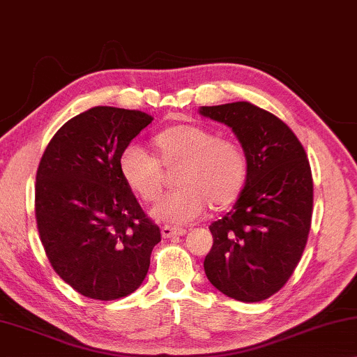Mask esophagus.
I'll return each mask as SVG.
<instances>
[{
    "instance_id": "34e87169",
    "label": "esophagus",
    "mask_w": 357,
    "mask_h": 357,
    "mask_svg": "<svg viewBox=\"0 0 357 357\" xmlns=\"http://www.w3.org/2000/svg\"><path fill=\"white\" fill-rule=\"evenodd\" d=\"M184 233H185L184 228L169 227V225H163V227H162V236H163V238H173V236H181V234H184Z\"/></svg>"
}]
</instances>
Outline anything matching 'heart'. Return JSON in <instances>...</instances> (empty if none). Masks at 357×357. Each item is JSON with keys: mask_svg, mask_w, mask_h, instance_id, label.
Returning <instances> with one entry per match:
<instances>
[{"mask_svg": "<svg viewBox=\"0 0 357 357\" xmlns=\"http://www.w3.org/2000/svg\"><path fill=\"white\" fill-rule=\"evenodd\" d=\"M152 144L157 157L137 144L126 145L119 153L118 169L130 190L152 202L163 188V167L179 165V188L163 194L150 212L160 222L189 223L204 213L208 202L223 207L243 189L248 158L234 140L217 137L197 124H178L158 132Z\"/></svg>", "mask_w": 357, "mask_h": 357, "instance_id": "heart-1", "label": "heart"}]
</instances>
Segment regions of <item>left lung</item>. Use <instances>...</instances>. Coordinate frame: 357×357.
Returning <instances> with one entry per match:
<instances>
[{"instance_id": "8db88e82", "label": "left lung", "mask_w": 357, "mask_h": 357, "mask_svg": "<svg viewBox=\"0 0 357 357\" xmlns=\"http://www.w3.org/2000/svg\"><path fill=\"white\" fill-rule=\"evenodd\" d=\"M200 114L233 129L248 158L239 199L210 225L205 275L228 298L259 303L283 288L307 243L314 204L307 155L280 118L249 102L202 107Z\"/></svg>"}]
</instances>
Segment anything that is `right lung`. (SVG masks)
Segmentation results:
<instances>
[{
    "label": "right lung",
    "mask_w": 357,
    "mask_h": 357,
    "mask_svg": "<svg viewBox=\"0 0 357 357\" xmlns=\"http://www.w3.org/2000/svg\"><path fill=\"white\" fill-rule=\"evenodd\" d=\"M152 121L139 109L93 107L58 129L38 163L40 241L54 272L85 298L137 289L162 239L118 169L121 150Z\"/></svg>",
    "instance_id": "obj_1"
}]
</instances>
